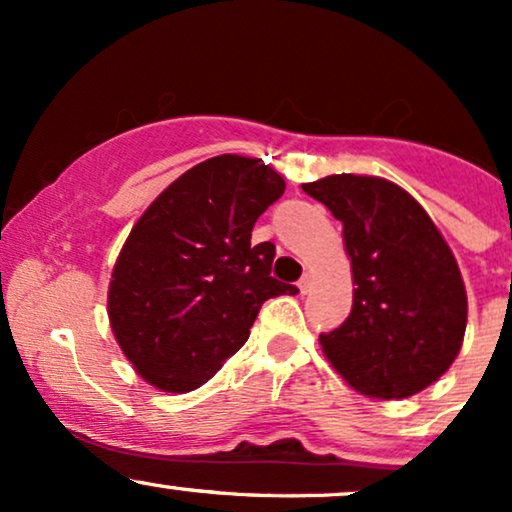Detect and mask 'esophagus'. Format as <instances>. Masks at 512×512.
I'll use <instances>...</instances> for the list:
<instances>
[{
    "instance_id": "1",
    "label": "esophagus",
    "mask_w": 512,
    "mask_h": 512,
    "mask_svg": "<svg viewBox=\"0 0 512 512\" xmlns=\"http://www.w3.org/2000/svg\"><path fill=\"white\" fill-rule=\"evenodd\" d=\"M310 286H313V276H310V272H305L301 281H298V289H301V293H308Z\"/></svg>"
}]
</instances>
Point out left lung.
<instances>
[{
	"label": "left lung",
	"instance_id": "left-lung-1",
	"mask_svg": "<svg viewBox=\"0 0 512 512\" xmlns=\"http://www.w3.org/2000/svg\"><path fill=\"white\" fill-rule=\"evenodd\" d=\"M303 192L344 226L354 305L320 334L330 363L354 390L402 399L436 383L462 349L467 293L455 255L407 190L373 175H327Z\"/></svg>",
	"mask_w": 512,
	"mask_h": 512
}]
</instances>
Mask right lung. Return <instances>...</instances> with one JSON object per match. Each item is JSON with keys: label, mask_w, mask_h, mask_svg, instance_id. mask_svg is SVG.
Segmentation results:
<instances>
[{"label": "right lung", "mask_w": 512, "mask_h": 512, "mask_svg": "<svg viewBox=\"0 0 512 512\" xmlns=\"http://www.w3.org/2000/svg\"><path fill=\"white\" fill-rule=\"evenodd\" d=\"M286 182L260 158L197 163L158 195L117 257L108 317L122 354L163 392L204 385L248 342L262 303L298 293L272 276L252 226Z\"/></svg>", "instance_id": "1"}]
</instances>
